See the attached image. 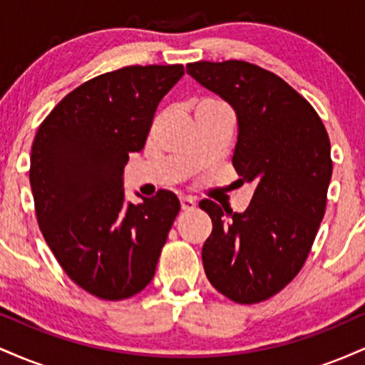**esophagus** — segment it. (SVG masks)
Segmentation results:
<instances>
[{
  "mask_svg": "<svg viewBox=\"0 0 365 365\" xmlns=\"http://www.w3.org/2000/svg\"><path fill=\"white\" fill-rule=\"evenodd\" d=\"M180 204H182L183 211H192L195 207V199L194 197H180Z\"/></svg>",
  "mask_w": 365,
  "mask_h": 365,
  "instance_id": "1",
  "label": "esophagus"
}]
</instances>
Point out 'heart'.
I'll return each mask as SVG.
<instances>
[{
	"label": "heart",
	"mask_w": 365,
	"mask_h": 365,
	"mask_svg": "<svg viewBox=\"0 0 365 365\" xmlns=\"http://www.w3.org/2000/svg\"><path fill=\"white\" fill-rule=\"evenodd\" d=\"M206 108H226V106L221 101H217V99L206 98V99H202V101H200L199 104H197L195 111L197 110H206Z\"/></svg>",
	"instance_id": "b5f03b06"
}]
</instances>
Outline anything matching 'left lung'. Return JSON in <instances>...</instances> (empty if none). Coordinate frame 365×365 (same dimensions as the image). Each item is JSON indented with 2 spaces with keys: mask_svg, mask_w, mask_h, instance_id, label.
<instances>
[{
  "mask_svg": "<svg viewBox=\"0 0 365 365\" xmlns=\"http://www.w3.org/2000/svg\"><path fill=\"white\" fill-rule=\"evenodd\" d=\"M187 73L237 111L233 168L255 192L244 212L204 199L207 279L237 304H259L299 274L326 211L333 161L311 103L282 77L242 60L188 63Z\"/></svg>",
  "mask_w": 365,
  "mask_h": 365,
  "instance_id": "8db88e82",
  "label": "left lung"
}]
</instances>
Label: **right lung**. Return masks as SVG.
I'll use <instances>...</instances> for the list:
<instances>
[{
    "mask_svg": "<svg viewBox=\"0 0 365 365\" xmlns=\"http://www.w3.org/2000/svg\"><path fill=\"white\" fill-rule=\"evenodd\" d=\"M182 75L183 65L98 75L37 128L29 170L37 223L68 278L98 299L123 300L148 287L180 212L170 190L125 204L121 175Z\"/></svg>",
    "mask_w": 365,
    "mask_h": 365,
    "instance_id": "add662e5",
    "label": "right lung"
}]
</instances>
